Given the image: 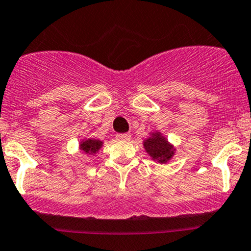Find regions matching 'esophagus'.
<instances>
[{
	"instance_id": "34e87169",
	"label": "esophagus",
	"mask_w": 251,
	"mask_h": 251,
	"mask_svg": "<svg viewBox=\"0 0 251 251\" xmlns=\"http://www.w3.org/2000/svg\"><path fill=\"white\" fill-rule=\"evenodd\" d=\"M116 139L117 140H122V141L130 140V134H117Z\"/></svg>"
}]
</instances>
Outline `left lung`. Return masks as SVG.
I'll use <instances>...</instances> for the list:
<instances>
[{"label":"left lung","instance_id":"left-lung-1","mask_svg":"<svg viewBox=\"0 0 251 251\" xmlns=\"http://www.w3.org/2000/svg\"><path fill=\"white\" fill-rule=\"evenodd\" d=\"M143 146H145L146 151L151 156V159L159 162H167L174 154L172 145H170L168 141L157 131L151 134L147 140H145Z\"/></svg>","mask_w":251,"mask_h":251}]
</instances>
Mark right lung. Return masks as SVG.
Here are the masks:
<instances>
[{
	"mask_svg": "<svg viewBox=\"0 0 251 251\" xmlns=\"http://www.w3.org/2000/svg\"><path fill=\"white\" fill-rule=\"evenodd\" d=\"M102 146H103L102 141L89 139V140L83 141V142L80 143V149H81V151H85V153L95 154L96 151H100V148L102 147Z\"/></svg>",
	"mask_w": 251,
	"mask_h": 251,
	"instance_id": "right-lung-1",
	"label": "right lung"
}]
</instances>
